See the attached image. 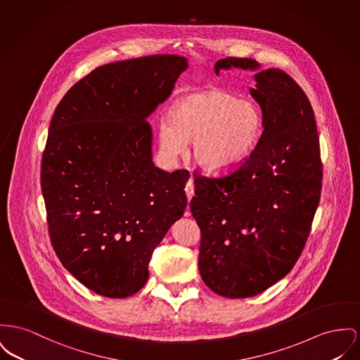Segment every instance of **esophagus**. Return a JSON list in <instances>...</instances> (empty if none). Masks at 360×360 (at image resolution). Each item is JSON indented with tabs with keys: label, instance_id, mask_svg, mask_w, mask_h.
<instances>
[{
	"label": "esophagus",
	"instance_id": "34e87169",
	"mask_svg": "<svg viewBox=\"0 0 360 360\" xmlns=\"http://www.w3.org/2000/svg\"><path fill=\"white\" fill-rule=\"evenodd\" d=\"M185 191H186L188 200L191 201V197H193V194H194V184H193V179H189V182L186 184ZM188 214H191V210H189V208H186V216H188Z\"/></svg>",
	"mask_w": 360,
	"mask_h": 360
}]
</instances>
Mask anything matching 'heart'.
<instances>
[{"label": "heart", "instance_id": "1", "mask_svg": "<svg viewBox=\"0 0 360 360\" xmlns=\"http://www.w3.org/2000/svg\"><path fill=\"white\" fill-rule=\"evenodd\" d=\"M264 131V112L253 99H239L211 88L179 98L160 124L159 147L175 159L191 141L193 160L201 167L223 169L248 159Z\"/></svg>", "mask_w": 360, "mask_h": 360}]
</instances>
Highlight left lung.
<instances>
[{"label": "left lung", "mask_w": 360, "mask_h": 360, "mask_svg": "<svg viewBox=\"0 0 360 360\" xmlns=\"http://www.w3.org/2000/svg\"><path fill=\"white\" fill-rule=\"evenodd\" d=\"M231 68L258 64L235 57L214 64L216 73ZM255 82L250 94L264 112L257 148L227 171L194 172L200 275L226 297L257 295L294 268L321 198L319 139L306 94L277 68L257 73Z\"/></svg>", "instance_id": "1"}]
</instances>
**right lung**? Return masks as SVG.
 Masks as SVG:
<instances>
[{"mask_svg": "<svg viewBox=\"0 0 360 360\" xmlns=\"http://www.w3.org/2000/svg\"><path fill=\"white\" fill-rule=\"evenodd\" d=\"M186 68L169 54L99 66L51 118L41 169L50 240L65 268L99 295L140 291L155 248L186 208L191 174L153 166L146 121Z\"/></svg>", "mask_w": 360, "mask_h": 360, "instance_id": "1", "label": "right lung"}]
</instances>
